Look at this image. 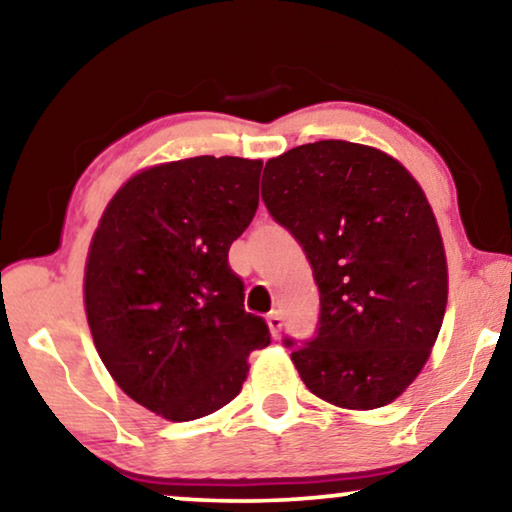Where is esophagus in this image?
<instances>
[{"mask_svg":"<svg viewBox=\"0 0 512 512\" xmlns=\"http://www.w3.org/2000/svg\"><path fill=\"white\" fill-rule=\"evenodd\" d=\"M266 322H269V329L273 333V338H278L280 331H282V315L278 310H273L269 317H266Z\"/></svg>","mask_w":512,"mask_h":512,"instance_id":"1","label":"esophagus"}]
</instances>
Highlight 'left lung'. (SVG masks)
Listing matches in <instances>:
<instances>
[{
	"label": "left lung",
	"instance_id": "obj_1",
	"mask_svg": "<svg viewBox=\"0 0 512 512\" xmlns=\"http://www.w3.org/2000/svg\"><path fill=\"white\" fill-rule=\"evenodd\" d=\"M262 200L319 287L317 333L303 345L285 338L303 384L345 409L393 402L423 370L448 299L421 186L384 151L322 140L271 158Z\"/></svg>",
	"mask_w": 512,
	"mask_h": 512
}]
</instances>
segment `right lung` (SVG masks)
<instances>
[{
    "label": "right lung",
    "instance_id": "right-lung-1",
    "mask_svg": "<svg viewBox=\"0 0 512 512\" xmlns=\"http://www.w3.org/2000/svg\"><path fill=\"white\" fill-rule=\"evenodd\" d=\"M262 160L195 156L128 179L91 239L85 308L96 352L128 398L167 421L239 395L271 342L227 262L259 204Z\"/></svg>",
    "mask_w": 512,
    "mask_h": 512
}]
</instances>
